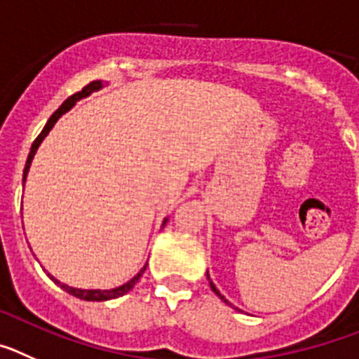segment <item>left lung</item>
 Segmentation results:
<instances>
[{
    "instance_id": "8db88e82",
    "label": "left lung",
    "mask_w": 359,
    "mask_h": 359,
    "mask_svg": "<svg viewBox=\"0 0 359 359\" xmlns=\"http://www.w3.org/2000/svg\"><path fill=\"white\" fill-rule=\"evenodd\" d=\"M208 277H209V276H208ZM209 284H211V290H212V292H215V293H216V295H218V297H219V299L224 300V302H227V299H225V297H224V295H222V293H219V292H218V290H216V286H215V284H212V280H209ZM227 304H229V302H227Z\"/></svg>"
}]
</instances>
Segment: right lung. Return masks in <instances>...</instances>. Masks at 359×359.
Returning <instances> with one entry per match:
<instances>
[{
    "mask_svg": "<svg viewBox=\"0 0 359 359\" xmlns=\"http://www.w3.org/2000/svg\"><path fill=\"white\" fill-rule=\"evenodd\" d=\"M98 89H102V82H100V80H95V82L87 83V86L83 87L82 91H79V93H75V95H73V96H69V98H67L66 102H64L62 105H60V107L53 112V114H51V118L48 119V123L44 125L43 132H41V134L37 135V140H35L34 144H32L30 154H28V159H27V166H25V172H22V182L27 180L28 170H30L32 159H34V156H35V151H37L39 144L43 143V140L48 135V132H50L51 128H53V125L57 123V119H59L60 116L64 114V112L69 111V109L73 107V105H75L76 100L86 98V96L91 95L93 91H98ZM166 222H168V219H164V224H166ZM164 224H163V225H164ZM144 270H147V264H144V266L141 268V272L137 273V276L132 277V279L128 280V283H125L123 286H118V288H114V290H79V288H71V286H67V284L60 283V280H57V279H55V277H51L50 273H48V276L51 277V280H53L55 284H59L60 288L66 290L67 293H71V295L76 297V299H82V300H98V302H100V300L118 299V297H121V295H125V293H127V292H130V290L134 288V284L141 279V276H143V273H144Z\"/></svg>",
    "mask_w": 359,
    "mask_h": 359,
    "instance_id": "add662e5",
    "label": "right lung"
}]
</instances>
